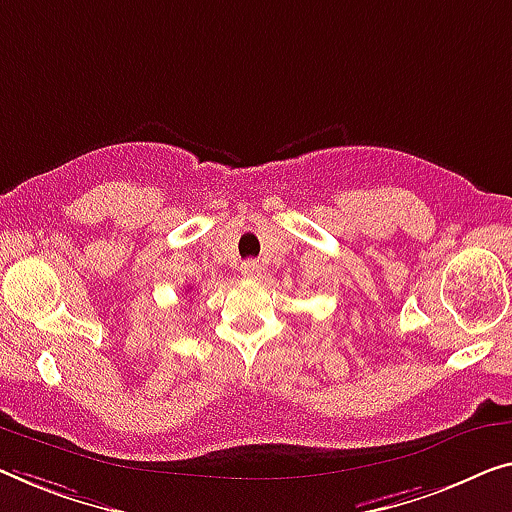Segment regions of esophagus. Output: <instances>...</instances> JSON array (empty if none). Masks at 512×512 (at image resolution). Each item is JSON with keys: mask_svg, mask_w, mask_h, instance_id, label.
<instances>
[{"mask_svg": "<svg viewBox=\"0 0 512 512\" xmlns=\"http://www.w3.org/2000/svg\"><path fill=\"white\" fill-rule=\"evenodd\" d=\"M241 273L246 278H257L259 273H262V266H259V262H255V259H248V262L241 264Z\"/></svg>", "mask_w": 512, "mask_h": 512, "instance_id": "obj_1", "label": "esophagus"}]
</instances>
